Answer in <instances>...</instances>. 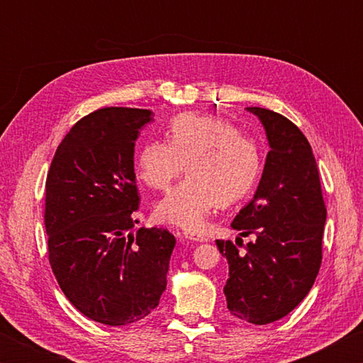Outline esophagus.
I'll return each instance as SVG.
<instances>
[{"instance_id": "1", "label": "esophagus", "mask_w": 363, "mask_h": 363, "mask_svg": "<svg viewBox=\"0 0 363 363\" xmlns=\"http://www.w3.org/2000/svg\"><path fill=\"white\" fill-rule=\"evenodd\" d=\"M186 235V238H189V240L192 242H199V243H203V242H208V238L205 235H201V233H184Z\"/></svg>"}]
</instances>
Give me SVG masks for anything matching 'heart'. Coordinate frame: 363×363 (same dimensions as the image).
<instances>
[{
	"label": "heart",
	"instance_id": "b5f03b06",
	"mask_svg": "<svg viewBox=\"0 0 363 363\" xmlns=\"http://www.w3.org/2000/svg\"><path fill=\"white\" fill-rule=\"evenodd\" d=\"M189 176L158 201L155 213L164 223L200 230L216 205L240 200L253 187L261 168L256 140L219 116L181 113L168 125V140L145 143L138 171L147 186L169 187L186 169Z\"/></svg>",
	"mask_w": 363,
	"mask_h": 363
}]
</instances>
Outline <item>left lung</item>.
Wrapping results in <instances>:
<instances>
[{
    "label": "left lung",
    "mask_w": 363,
    "mask_h": 363,
    "mask_svg": "<svg viewBox=\"0 0 363 363\" xmlns=\"http://www.w3.org/2000/svg\"><path fill=\"white\" fill-rule=\"evenodd\" d=\"M247 110L262 123L270 150L255 196L230 225L242 237L253 233L255 242L243 253L230 240L216 245L229 264L227 309L266 325L290 314L314 285L327 208L315 157L299 128L272 110Z\"/></svg>",
    "instance_id": "8db88e82"
}]
</instances>
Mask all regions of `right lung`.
I'll return each mask as SVG.
<instances>
[{"label": "right lung", "instance_id": "right-lung-1", "mask_svg": "<svg viewBox=\"0 0 363 363\" xmlns=\"http://www.w3.org/2000/svg\"><path fill=\"white\" fill-rule=\"evenodd\" d=\"M150 121L153 113L144 108L86 115L59 144L46 179L52 272L83 315L110 327L155 309L176 245L167 229L131 232L139 208L134 144Z\"/></svg>", "mask_w": 363, "mask_h": 363}]
</instances>
